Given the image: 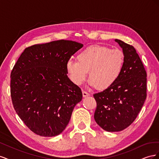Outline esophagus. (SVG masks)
I'll return each instance as SVG.
<instances>
[{"label": "esophagus", "mask_w": 159, "mask_h": 159, "mask_svg": "<svg viewBox=\"0 0 159 159\" xmlns=\"http://www.w3.org/2000/svg\"><path fill=\"white\" fill-rule=\"evenodd\" d=\"M82 93H83V97L84 98H86V97H88V96L90 95V94L89 93H88L87 91H82Z\"/></svg>", "instance_id": "esophagus-1"}]
</instances>
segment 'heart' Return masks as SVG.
Masks as SVG:
<instances>
[{"instance_id": "b5f03b06", "label": "heart", "mask_w": 159, "mask_h": 159, "mask_svg": "<svg viewBox=\"0 0 159 159\" xmlns=\"http://www.w3.org/2000/svg\"><path fill=\"white\" fill-rule=\"evenodd\" d=\"M125 64L123 52L105 46H88L77 55V61L69 60L66 68L71 81L82 84L89 71L88 84L105 89L115 83L121 75Z\"/></svg>"}]
</instances>
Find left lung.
I'll use <instances>...</instances> for the list:
<instances>
[{
    "instance_id": "left-lung-1",
    "label": "left lung",
    "mask_w": 159,
    "mask_h": 159,
    "mask_svg": "<svg viewBox=\"0 0 159 159\" xmlns=\"http://www.w3.org/2000/svg\"><path fill=\"white\" fill-rule=\"evenodd\" d=\"M115 41L123 50V71L111 87L93 94L97 102L95 121L109 132L128 127L135 120L147 98V73L136 50L121 40Z\"/></svg>"
}]
</instances>
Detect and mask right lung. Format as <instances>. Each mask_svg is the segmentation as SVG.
I'll list each match as a JSON object with an SVG mask.
<instances>
[{"label":"right lung","instance_id":"add662e5","mask_svg":"<svg viewBox=\"0 0 159 159\" xmlns=\"http://www.w3.org/2000/svg\"><path fill=\"white\" fill-rule=\"evenodd\" d=\"M60 40L30 46L24 50L11 76L14 109L32 132L42 137L58 135L82 99L78 85L67 75L66 65L82 47Z\"/></svg>","mask_w":159,"mask_h":159}]
</instances>
